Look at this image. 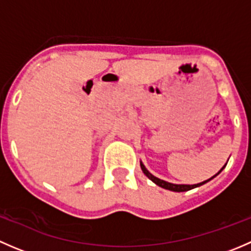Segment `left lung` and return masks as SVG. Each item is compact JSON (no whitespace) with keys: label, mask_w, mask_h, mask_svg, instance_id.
Returning a JSON list of instances; mask_svg holds the SVG:
<instances>
[{"label":"left lung","mask_w":251,"mask_h":251,"mask_svg":"<svg viewBox=\"0 0 251 251\" xmlns=\"http://www.w3.org/2000/svg\"><path fill=\"white\" fill-rule=\"evenodd\" d=\"M140 164H141V169H142V171H143V174L146 175V176L148 177V178L151 179V181H153L154 183L156 184V186L161 187V188L169 189V191H173V192H187V191H191V189H193V188H197V187L203 186V184L206 183V182L211 181V179L214 178V177H216L217 175H219L222 170H224L225 166L227 165V164H225V166L221 169V170L219 171V173H217L216 175H214V176H212V177H210V178L206 179V181L201 182V183H197V184H176V183H171V182H166V181H164V179L158 178V177H155V176H154V175H151L148 170H147V168H146V166H144V164L142 163V161H140Z\"/></svg>","instance_id":"1"}]
</instances>
